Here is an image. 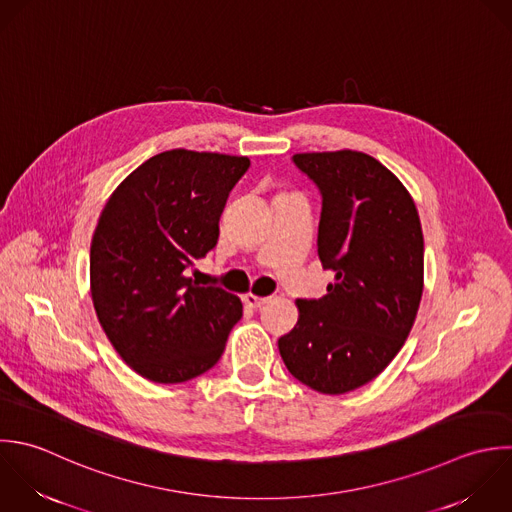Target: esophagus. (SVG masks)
<instances>
[{
  "instance_id": "esophagus-1",
  "label": "esophagus",
  "mask_w": 512,
  "mask_h": 512,
  "mask_svg": "<svg viewBox=\"0 0 512 512\" xmlns=\"http://www.w3.org/2000/svg\"><path fill=\"white\" fill-rule=\"evenodd\" d=\"M267 301H269L267 297H257V295H253V293L243 295V303L249 305V307H255V309H257V307H263Z\"/></svg>"
}]
</instances>
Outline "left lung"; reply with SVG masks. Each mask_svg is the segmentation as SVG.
Segmentation results:
<instances>
[{"label": "left lung", "instance_id": "left-lung-1", "mask_svg": "<svg viewBox=\"0 0 512 512\" xmlns=\"http://www.w3.org/2000/svg\"><path fill=\"white\" fill-rule=\"evenodd\" d=\"M321 193L317 251L335 273L321 299H299L279 339L289 373L323 395L373 381L405 345L423 295V229L405 185L361 151L297 153Z\"/></svg>", "mask_w": 512, "mask_h": 512}]
</instances>
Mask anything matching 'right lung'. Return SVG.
I'll list each match as a JSON object with an SVG mask.
<instances>
[{
    "label": "right lung",
    "instance_id": "add662e5",
    "mask_svg": "<svg viewBox=\"0 0 512 512\" xmlns=\"http://www.w3.org/2000/svg\"><path fill=\"white\" fill-rule=\"evenodd\" d=\"M247 157L171 149L141 163L107 199L89 253L91 299L119 357L153 383H185L223 355L239 297L187 269L219 239Z\"/></svg>",
    "mask_w": 512,
    "mask_h": 512
}]
</instances>
